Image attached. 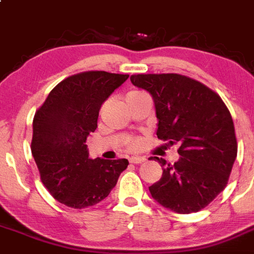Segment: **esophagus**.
I'll list each match as a JSON object with an SVG mask.
<instances>
[{"instance_id": "obj_1", "label": "esophagus", "mask_w": 254, "mask_h": 254, "mask_svg": "<svg viewBox=\"0 0 254 254\" xmlns=\"http://www.w3.org/2000/svg\"><path fill=\"white\" fill-rule=\"evenodd\" d=\"M145 161V158H143V156H132V158H129V163L132 164H142Z\"/></svg>"}]
</instances>
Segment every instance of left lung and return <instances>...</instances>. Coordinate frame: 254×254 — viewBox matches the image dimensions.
<instances>
[{
    "label": "left lung",
    "mask_w": 254,
    "mask_h": 254,
    "mask_svg": "<svg viewBox=\"0 0 254 254\" xmlns=\"http://www.w3.org/2000/svg\"><path fill=\"white\" fill-rule=\"evenodd\" d=\"M130 82L153 98L159 139L180 144L172 165L154 156L163 176L149 187L151 197L175 213L199 211L223 192L236 160L230 111L218 94L186 75L134 74Z\"/></svg>",
    "instance_id": "obj_1"
}]
</instances>
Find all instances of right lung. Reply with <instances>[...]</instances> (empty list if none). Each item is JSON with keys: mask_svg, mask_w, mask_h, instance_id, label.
Instances as JSON below:
<instances>
[{"mask_svg": "<svg viewBox=\"0 0 254 254\" xmlns=\"http://www.w3.org/2000/svg\"><path fill=\"white\" fill-rule=\"evenodd\" d=\"M127 78L104 70L70 75L36 111L31 154L44 186L62 204L74 209L98 204L127 169V159H90L85 144L98 127L101 105Z\"/></svg>", "mask_w": 254, "mask_h": 254, "instance_id": "obj_1", "label": "right lung"}]
</instances>
